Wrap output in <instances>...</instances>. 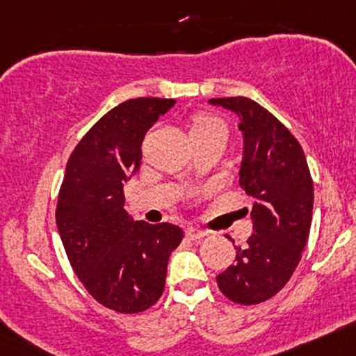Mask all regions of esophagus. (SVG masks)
Listing matches in <instances>:
<instances>
[{
    "label": "esophagus",
    "instance_id": "1",
    "mask_svg": "<svg viewBox=\"0 0 356 356\" xmlns=\"http://www.w3.org/2000/svg\"><path fill=\"white\" fill-rule=\"evenodd\" d=\"M206 235H208V233H206L204 229H199V228H196V226H189V228L186 229V236L189 238V240H194V241L202 240Z\"/></svg>",
    "mask_w": 356,
    "mask_h": 356
}]
</instances>
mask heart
Wrapping results in <instances>:
<instances>
[{
	"label": "heart",
	"instance_id": "1",
	"mask_svg": "<svg viewBox=\"0 0 356 356\" xmlns=\"http://www.w3.org/2000/svg\"><path fill=\"white\" fill-rule=\"evenodd\" d=\"M214 130H225V124H222L218 118H214V116L206 115V113H196V115L191 118V124H189L191 138H197V136L208 135Z\"/></svg>",
	"mask_w": 356,
	"mask_h": 356
}]
</instances>
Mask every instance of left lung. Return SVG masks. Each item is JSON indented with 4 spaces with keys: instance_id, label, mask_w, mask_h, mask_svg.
<instances>
[{
    "instance_id": "8db88e82",
    "label": "left lung",
    "mask_w": 356,
    "mask_h": 356,
    "mask_svg": "<svg viewBox=\"0 0 356 356\" xmlns=\"http://www.w3.org/2000/svg\"><path fill=\"white\" fill-rule=\"evenodd\" d=\"M209 103L240 118V186L255 199L252 236L245 247H235V264L216 282L229 300L252 306L273 298L300 261L314 204L311 172L294 135L259 103L243 96Z\"/></svg>"
}]
</instances>
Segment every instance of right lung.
Segmentation results:
<instances>
[{"instance_id": "add662e5", "label": "right lung", "mask_w": 356, "mask_h": 356, "mask_svg": "<svg viewBox=\"0 0 356 356\" xmlns=\"http://www.w3.org/2000/svg\"><path fill=\"white\" fill-rule=\"evenodd\" d=\"M174 104L136 97L108 111L70 154L58 191L56 221L74 272L97 302L123 314L160 299L169 257L184 236L179 226L135 221L123 208L145 134Z\"/></svg>"}]
</instances>
